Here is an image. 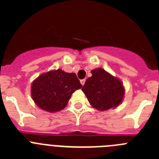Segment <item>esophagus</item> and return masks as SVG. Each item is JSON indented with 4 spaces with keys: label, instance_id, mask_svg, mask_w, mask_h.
Segmentation results:
<instances>
[{
    "label": "esophagus",
    "instance_id": "obj_1",
    "mask_svg": "<svg viewBox=\"0 0 159 159\" xmlns=\"http://www.w3.org/2000/svg\"><path fill=\"white\" fill-rule=\"evenodd\" d=\"M85 81H86V80H85V79H84V80H80L81 84H82V85H84V84H85Z\"/></svg>",
    "mask_w": 159,
    "mask_h": 159
}]
</instances>
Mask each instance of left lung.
<instances>
[{"instance_id": "1", "label": "left lung", "mask_w": 159, "mask_h": 159, "mask_svg": "<svg viewBox=\"0 0 159 159\" xmlns=\"http://www.w3.org/2000/svg\"><path fill=\"white\" fill-rule=\"evenodd\" d=\"M92 74L82 88L91 105L99 111L117 107L125 93L121 81L102 68L92 70Z\"/></svg>"}]
</instances>
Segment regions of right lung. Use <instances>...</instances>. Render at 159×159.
I'll use <instances>...</instances> for the list:
<instances>
[{"instance_id": "1", "label": "right lung", "mask_w": 159, "mask_h": 159, "mask_svg": "<svg viewBox=\"0 0 159 159\" xmlns=\"http://www.w3.org/2000/svg\"><path fill=\"white\" fill-rule=\"evenodd\" d=\"M75 73L62 70L48 71L33 81L32 98L40 109L48 112L63 110L73 92L82 88Z\"/></svg>"}]
</instances>
